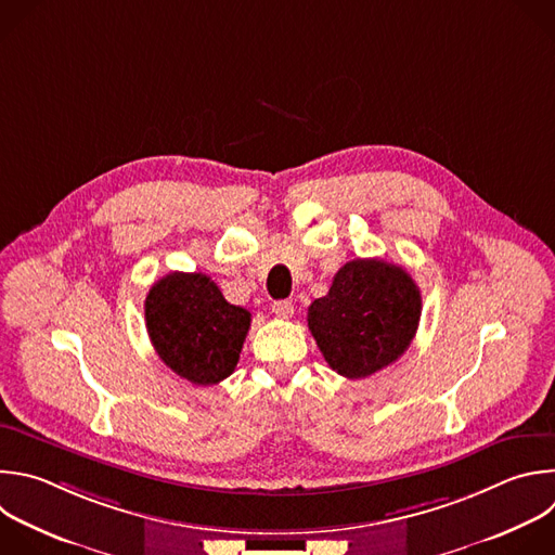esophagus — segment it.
<instances>
[{
    "mask_svg": "<svg viewBox=\"0 0 555 555\" xmlns=\"http://www.w3.org/2000/svg\"><path fill=\"white\" fill-rule=\"evenodd\" d=\"M272 311H274V315L287 320V318H292V313H294V305H292L289 300H279V302L272 305Z\"/></svg>",
    "mask_w": 555,
    "mask_h": 555,
    "instance_id": "esophagus-1",
    "label": "esophagus"
}]
</instances>
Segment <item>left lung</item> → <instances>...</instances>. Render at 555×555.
Returning a JSON list of instances; mask_svg holds the SVG:
<instances>
[{
  "label": "left lung",
  "mask_w": 555,
  "mask_h": 555,
  "mask_svg": "<svg viewBox=\"0 0 555 555\" xmlns=\"http://www.w3.org/2000/svg\"><path fill=\"white\" fill-rule=\"evenodd\" d=\"M421 311V289L401 266L354 259L337 270L328 294L309 305L307 324L337 375L363 379L410 348Z\"/></svg>",
  "instance_id": "1"
}]
</instances>
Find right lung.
Masks as SVG:
<instances>
[{"label": "right lung", "mask_w": 555, "mask_h": 555, "mask_svg": "<svg viewBox=\"0 0 555 555\" xmlns=\"http://www.w3.org/2000/svg\"><path fill=\"white\" fill-rule=\"evenodd\" d=\"M145 326L171 371L196 386L233 375L250 328V313L231 305L211 276L169 272L145 296Z\"/></svg>", "instance_id": "obj_1"}]
</instances>
